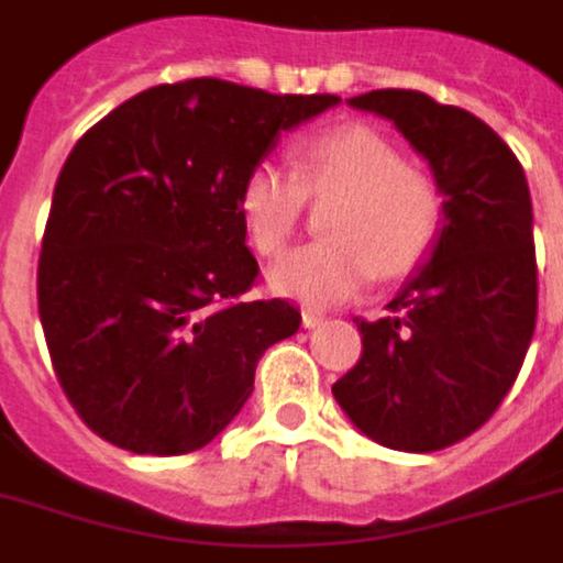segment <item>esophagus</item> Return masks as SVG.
Listing matches in <instances>:
<instances>
[{"mask_svg": "<svg viewBox=\"0 0 563 563\" xmlns=\"http://www.w3.org/2000/svg\"><path fill=\"white\" fill-rule=\"evenodd\" d=\"M321 321H324V316H321V313H316V310H301V324H305L307 330L319 328Z\"/></svg>", "mask_w": 563, "mask_h": 563, "instance_id": "obj_1", "label": "esophagus"}]
</instances>
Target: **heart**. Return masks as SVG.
<instances>
[{
  "mask_svg": "<svg viewBox=\"0 0 563 563\" xmlns=\"http://www.w3.org/2000/svg\"><path fill=\"white\" fill-rule=\"evenodd\" d=\"M292 176L258 162L239 187V219L258 256H278L305 216L307 199L335 201L324 216V242L307 244L267 273V285L305 307L353 299L376 278H405L427 258L441 230L435 181L390 136L364 122L307 133L290 147Z\"/></svg>",
  "mask_w": 563,
  "mask_h": 563,
  "instance_id": "1",
  "label": "heart"
}]
</instances>
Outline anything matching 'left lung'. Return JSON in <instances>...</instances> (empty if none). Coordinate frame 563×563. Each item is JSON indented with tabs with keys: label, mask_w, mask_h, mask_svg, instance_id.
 Wrapping results in <instances>:
<instances>
[{
	"label": "left lung",
	"mask_w": 563,
	"mask_h": 563,
	"mask_svg": "<svg viewBox=\"0 0 563 563\" xmlns=\"http://www.w3.org/2000/svg\"><path fill=\"white\" fill-rule=\"evenodd\" d=\"M350 108L390 119L430 162L444 222L430 256L378 321L355 319L362 358L333 384L364 435L405 453L467 439L510 393L532 341V201L489 124L419 90H369Z\"/></svg>",
	"instance_id": "obj_1"
}]
</instances>
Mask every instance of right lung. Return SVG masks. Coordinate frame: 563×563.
<instances>
[{
	"instance_id": "add662e5",
	"label": "right lung",
	"mask_w": 563,
	"mask_h": 563,
	"mask_svg": "<svg viewBox=\"0 0 563 563\" xmlns=\"http://www.w3.org/2000/svg\"><path fill=\"white\" fill-rule=\"evenodd\" d=\"M339 102L205 76L142 90L76 142L36 292L53 373L96 435L181 455L242 410L258 358L301 313L247 299L258 262L239 187L282 133Z\"/></svg>"
}]
</instances>
